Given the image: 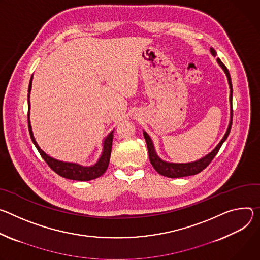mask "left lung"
<instances>
[{
	"instance_id": "left-lung-1",
	"label": "left lung",
	"mask_w": 260,
	"mask_h": 260,
	"mask_svg": "<svg viewBox=\"0 0 260 260\" xmlns=\"http://www.w3.org/2000/svg\"><path fill=\"white\" fill-rule=\"evenodd\" d=\"M211 53L216 56L217 52L214 48L211 47ZM217 62L219 64V66L222 68V70L225 72L226 77H227V81L229 84V104H230V120H229V124H228V128L223 136V138L220 140V142L216 146V148L210 152L209 154H207L206 156H204L203 158H200L196 161L193 162H188V163H175V162H168V161H164L163 159H161L154 147V143L152 138L150 137V135L143 131V136H145L146 142H147V147H148V151H149V157H150V161L151 164L153 165V167L156 169V171L158 174L167 177V178H183V177H188V176H194L199 174L200 171H203L211 162L212 160L215 158V156L217 155V153L219 152L221 146L223 145V142L226 140V138L229 135L230 129H232V125H233V83H232V78H230V74L228 69L225 67V65L221 62V60L217 59Z\"/></svg>"
}]
</instances>
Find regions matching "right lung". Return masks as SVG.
Masks as SVG:
<instances>
[{
  "instance_id": "obj_1",
  "label": "right lung",
  "mask_w": 260,
  "mask_h": 260,
  "mask_svg": "<svg viewBox=\"0 0 260 260\" xmlns=\"http://www.w3.org/2000/svg\"><path fill=\"white\" fill-rule=\"evenodd\" d=\"M32 80H33V75L30 79V83H28V90H27V107H28V113H27V123H28V131H30L31 139L34 142L35 147L37 148L39 154L41 157L44 159V161L48 164V166L56 172L57 175L69 180H74V181H91L94 179H97L101 177L104 172L106 171L108 164H109V159H110V153H111V146H112V138H113V131H111L103 140V150L102 154L99 158V160L91 166H83L78 163L74 162H65L57 160L55 158L50 157L47 155L39 146L34 137L32 126H31V121H30V107H31V102H30V93L32 90Z\"/></svg>"
}]
</instances>
